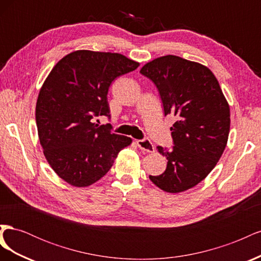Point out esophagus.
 <instances>
[{"label":"esophagus","instance_id":"1","mask_svg":"<svg viewBox=\"0 0 261 261\" xmlns=\"http://www.w3.org/2000/svg\"><path fill=\"white\" fill-rule=\"evenodd\" d=\"M137 146L139 147L140 150H143V151H146V152H152L154 150L153 144L147 138L137 140Z\"/></svg>","mask_w":261,"mask_h":261}]
</instances>
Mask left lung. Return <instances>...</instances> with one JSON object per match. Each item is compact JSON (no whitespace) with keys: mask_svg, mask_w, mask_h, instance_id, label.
I'll return each mask as SVG.
<instances>
[{"mask_svg":"<svg viewBox=\"0 0 261 261\" xmlns=\"http://www.w3.org/2000/svg\"><path fill=\"white\" fill-rule=\"evenodd\" d=\"M140 73L159 90L171 127L173 148L158 146L168 160L161 175L150 180L167 193H180L206 178L222 155L230 133V107L211 70L197 62L165 55L147 63Z\"/></svg>","mask_w":261,"mask_h":261,"instance_id":"obj_1","label":"left lung"}]
</instances>
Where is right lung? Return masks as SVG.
Instances as JSON below:
<instances>
[{
  "label": "right lung",
  "mask_w": 261,
  "mask_h": 261,
  "mask_svg": "<svg viewBox=\"0 0 261 261\" xmlns=\"http://www.w3.org/2000/svg\"><path fill=\"white\" fill-rule=\"evenodd\" d=\"M139 63L120 53L78 50L60 60L44 81L36 106L38 136L50 167L66 183L87 187L103 177L129 137L92 123L110 117L109 87Z\"/></svg>",
  "instance_id": "1"
}]
</instances>
